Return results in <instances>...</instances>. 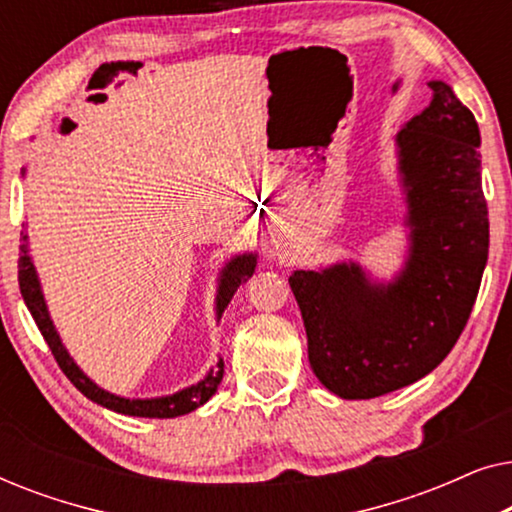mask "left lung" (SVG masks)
<instances>
[{
    "mask_svg": "<svg viewBox=\"0 0 512 512\" xmlns=\"http://www.w3.org/2000/svg\"><path fill=\"white\" fill-rule=\"evenodd\" d=\"M429 88V107L396 132L401 268L380 279L349 258L289 277L314 375L347 401L429 375L457 345L487 265L478 123L450 83Z\"/></svg>",
    "mask_w": 512,
    "mask_h": 512,
    "instance_id": "obj_1",
    "label": "left lung"
}]
</instances>
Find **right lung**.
Wrapping results in <instances>:
<instances>
[{
	"label": "right lung",
	"mask_w": 512,
	"mask_h": 512,
	"mask_svg": "<svg viewBox=\"0 0 512 512\" xmlns=\"http://www.w3.org/2000/svg\"><path fill=\"white\" fill-rule=\"evenodd\" d=\"M27 170L23 167V177ZM258 263V256L254 251H242V254L230 256L223 268L219 270V277H216V296H214V314L216 324L226 312L230 300H233L235 291L240 289L244 282H249V277L254 275ZM18 284L20 293H23V300L27 310L37 321L41 335L51 347V352L58 361L62 373L67 375V380L74 384L76 389L81 391L83 396L90 398V401L102 405L111 412H118V415L128 417H149V419H172L188 415V412L198 410L200 405H205L209 398L216 394L219 384L223 380V359L219 356L216 366L207 370V375L198 380L195 384H188V387L174 391V394L165 396H153V398H130V396H118L111 394V391L102 389L100 384L83 373L79 363L74 361V356L69 354V349L62 342L58 328H55L51 312H48L44 289H41L39 272L34 268L32 254H30V237L27 233H20V258H18Z\"/></svg>",
	"instance_id": "obj_1"
}]
</instances>
